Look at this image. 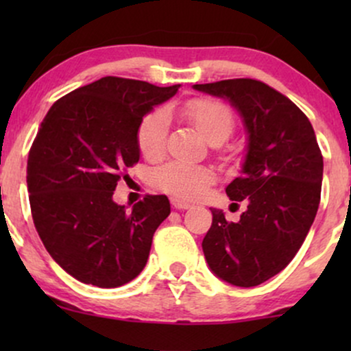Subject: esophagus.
Listing matches in <instances>:
<instances>
[{"instance_id": "obj_1", "label": "esophagus", "mask_w": 351, "mask_h": 351, "mask_svg": "<svg viewBox=\"0 0 351 351\" xmlns=\"http://www.w3.org/2000/svg\"><path fill=\"white\" fill-rule=\"evenodd\" d=\"M171 204L175 209H188L189 208V204L184 203V201H181V199H171Z\"/></svg>"}]
</instances>
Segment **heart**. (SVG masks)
I'll use <instances>...</instances> for the list:
<instances>
[{
    "label": "heart",
    "mask_w": 351,
    "mask_h": 351,
    "mask_svg": "<svg viewBox=\"0 0 351 351\" xmlns=\"http://www.w3.org/2000/svg\"><path fill=\"white\" fill-rule=\"evenodd\" d=\"M184 114L208 143H223L231 135L234 120L224 104L209 99H195L184 106ZM168 134V114L155 110L140 122L136 143L148 158L162 155ZM215 180V173L204 167L171 162L153 173L155 186L168 195L183 199H196Z\"/></svg>",
    "instance_id": "1"
}]
</instances>
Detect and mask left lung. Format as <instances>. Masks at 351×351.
<instances>
[{"label":"left lung","instance_id":"obj_1","mask_svg":"<svg viewBox=\"0 0 351 351\" xmlns=\"http://www.w3.org/2000/svg\"><path fill=\"white\" fill-rule=\"evenodd\" d=\"M228 100L243 120L245 155L241 176L226 186L247 201L237 223L211 208L203 239L208 267L236 287H256L285 269L305 241L320 203L324 158L312 123L292 100L254 79L195 84Z\"/></svg>","mask_w":351,"mask_h":351}]
</instances>
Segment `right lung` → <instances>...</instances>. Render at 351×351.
<instances>
[{
  "label": "right lung",
  "mask_w": 351,
  "mask_h": 351,
  "mask_svg": "<svg viewBox=\"0 0 351 351\" xmlns=\"http://www.w3.org/2000/svg\"><path fill=\"white\" fill-rule=\"evenodd\" d=\"M180 86L102 77L52 104L27 158V191L44 247L69 276L114 289L143 271L167 196L128 209L114 201L123 168L140 160L136 130Z\"/></svg>",
  "instance_id": "right-lung-1"
}]
</instances>
